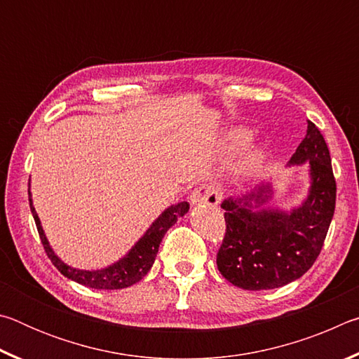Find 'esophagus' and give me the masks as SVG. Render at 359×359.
<instances>
[{"mask_svg":"<svg viewBox=\"0 0 359 359\" xmlns=\"http://www.w3.org/2000/svg\"><path fill=\"white\" fill-rule=\"evenodd\" d=\"M190 201L194 205H209L215 208L222 201V190L214 184H201L198 188H194Z\"/></svg>","mask_w":359,"mask_h":359,"instance_id":"34e87169","label":"esophagus"}]
</instances>
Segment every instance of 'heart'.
Masks as SVG:
<instances>
[{
    "mask_svg": "<svg viewBox=\"0 0 359 359\" xmlns=\"http://www.w3.org/2000/svg\"><path fill=\"white\" fill-rule=\"evenodd\" d=\"M252 141V133L244 128H238L233 130L224 135L220 142V151L223 158H233L239 154V151L244 150L248 144ZM263 151L259 149H253L248 150L247 154L241 158L238 169L241 174H252L255 169H257L261 161H263Z\"/></svg>",
    "mask_w": 359,
    "mask_h": 359,
    "instance_id": "b5f03b06",
    "label": "heart"
}]
</instances>
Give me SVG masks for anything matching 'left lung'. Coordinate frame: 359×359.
Returning a JSON list of instances; mask_svg holds the SVG:
<instances>
[{
    "instance_id": "left-lung-1",
    "label": "left lung",
    "mask_w": 359,
    "mask_h": 359,
    "mask_svg": "<svg viewBox=\"0 0 359 359\" xmlns=\"http://www.w3.org/2000/svg\"><path fill=\"white\" fill-rule=\"evenodd\" d=\"M306 161L311 168V190L306 201L291 212L255 210L269 198V184L222 203L226 229L217 266L236 287L280 288L306 274L318 258L336 208V179L325 137L311 120L290 165Z\"/></svg>"
}]
</instances>
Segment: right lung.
<instances>
[{
	"label": "right lung",
	"mask_w": 359,
	"mask_h": 359,
	"mask_svg": "<svg viewBox=\"0 0 359 359\" xmlns=\"http://www.w3.org/2000/svg\"><path fill=\"white\" fill-rule=\"evenodd\" d=\"M29 208H32L36 228H38L39 238L42 245H44L47 257L50 258L53 266H55L65 277L95 290H120L137 283L145 274H147L150 267L154 266V261L156 258L163 236H165L166 231L177 222L179 217H184L187 214L188 209H190V204L187 201H182L171 205V208H168L154 223H151V226L145 231V234L136 242L135 247H133L123 258L118 259L117 263H114L112 266H107L104 269L100 271H81L76 269V267L65 264L63 261L53 253L50 245H48L44 229L41 226L39 217L33 208L32 198H29Z\"/></svg>",
	"instance_id": "obj_1"
}]
</instances>
